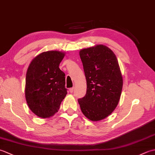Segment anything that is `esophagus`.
I'll return each mask as SVG.
<instances>
[{"label":"esophagus","mask_w":155,"mask_h":155,"mask_svg":"<svg viewBox=\"0 0 155 155\" xmlns=\"http://www.w3.org/2000/svg\"><path fill=\"white\" fill-rule=\"evenodd\" d=\"M69 91H70L71 93H72V92L74 91V87H72L69 88Z\"/></svg>","instance_id":"esophagus-1"}]
</instances>
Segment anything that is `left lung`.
Returning <instances> with one entry per match:
<instances>
[{"mask_svg": "<svg viewBox=\"0 0 155 155\" xmlns=\"http://www.w3.org/2000/svg\"><path fill=\"white\" fill-rule=\"evenodd\" d=\"M79 54L87 89L85 96L78 102L88 119L103 120L117 107L123 88L117 58L109 48L102 45L83 49Z\"/></svg>", "mask_w": 155, "mask_h": 155, "instance_id": "obj_1", "label": "left lung"}]
</instances>
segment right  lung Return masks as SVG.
Instances as JSON below:
<instances>
[{"instance_id": "add662e5", "label": "right lung", "mask_w": 155, "mask_h": 155, "mask_svg": "<svg viewBox=\"0 0 155 155\" xmlns=\"http://www.w3.org/2000/svg\"><path fill=\"white\" fill-rule=\"evenodd\" d=\"M64 57V53L57 51L42 52L28 68L26 100L32 113L39 117L53 116L67 94L65 74L59 68Z\"/></svg>"}]
</instances>
